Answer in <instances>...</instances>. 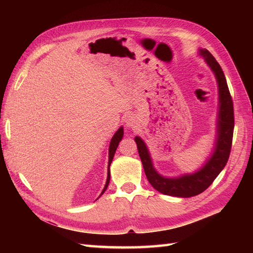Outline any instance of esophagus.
<instances>
[{"label": "esophagus", "mask_w": 253, "mask_h": 253, "mask_svg": "<svg viewBox=\"0 0 253 253\" xmlns=\"http://www.w3.org/2000/svg\"><path fill=\"white\" fill-rule=\"evenodd\" d=\"M126 126L128 127H133L136 124V117L134 116V115H127V116L126 117Z\"/></svg>", "instance_id": "esophagus-1"}]
</instances>
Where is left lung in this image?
Here are the masks:
<instances>
[{
	"label": "left lung",
	"instance_id": "8db88e82",
	"mask_svg": "<svg viewBox=\"0 0 253 253\" xmlns=\"http://www.w3.org/2000/svg\"><path fill=\"white\" fill-rule=\"evenodd\" d=\"M205 57L206 62L215 74L218 83L219 91V113L217 124V138L215 149L210 159L200 171L194 174L185 175L178 178H166L160 176L153 168L150 154L144 142L140 137H135L139 156L144 169V173L153 188L160 193L177 196V197H191L201 194L209 188L211 183L217 177V175L227 165L230 155L234 128V112L233 101L228 88V84L225 75L220 65L210 51L207 49L201 50Z\"/></svg>",
	"mask_w": 253,
	"mask_h": 253
}]
</instances>
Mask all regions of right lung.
Listing matches in <instances>:
<instances>
[{"mask_svg":"<svg viewBox=\"0 0 253 253\" xmlns=\"http://www.w3.org/2000/svg\"><path fill=\"white\" fill-rule=\"evenodd\" d=\"M122 136H124V128L122 127H120L118 131L116 132V134H115L114 136H113V138H112V141H111V144H110V153H109V171H108V179H106V183H105V186H104V189H103V191H102V193L100 194V196L105 192V190H106V188H108V186H109V182H110V177H111V175H110V166H111V164H112V160H113V158H114V155H115V152H116V150H117V147H118V144H119V142H120V140L122 139Z\"/></svg>","mask_w":253,"mask_h":253,"instance_id":"add662e5","label":"right lung"}]
</instances>
